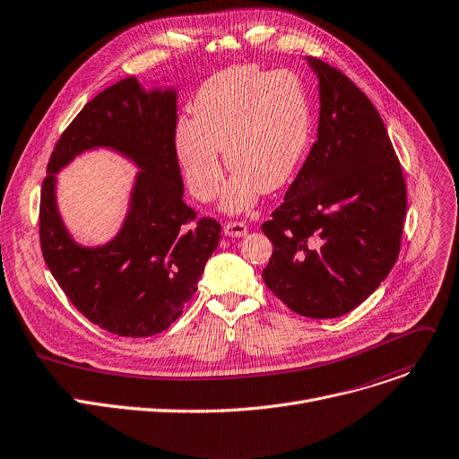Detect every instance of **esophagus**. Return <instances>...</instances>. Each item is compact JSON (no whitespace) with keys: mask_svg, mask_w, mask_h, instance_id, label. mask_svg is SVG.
Instances as JSON below:
<instances>
[{"mask_svg":"<svg viewBox=\"0 0 459 459\" xmlns=\"http://www.w3.org/2000/svg\"><path fill=\"white\" fill-rule=\"evenodd\" d=\"M225 236H232V238H243L247 236V225L241 221H227L223 227Z\"/></svg>","mask_w":459,"mask_h":459,"instance_id":"esophagus-1","label":"esophagus"}]
</instances>
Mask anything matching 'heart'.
I'll return each mask as SVG.
<instances>
[{
	"label": "heart",
	"instance_id": "obj_1",
	"mask_svg": "<svg viewBox=\"0 0 459 459\" xmlns=\"http://www.w3.org/2000/svg\"><path fill=\"white\" fill-rule=\"evenodd\" d=\"M192 117H178L173 149L199 201L218 195L225 164L234 171L223 195L230 212L286 186L310 134V105L291 74L234 66L210 77L194 98Z\"/></svg>",
	"mask_w": 459,
	"mask_h": 459
}]
</instances>
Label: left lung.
<instances>
[{
	"instance_id": "obj_1",
	"label": "left lung",
	"mask_w": 459,
	"mask_h": 459,
	"mask_svg": "<svg viewBox=\"0 0 459 459\" xmlns=\"http://www.w3.org/2000/svg\"><path fill=\"white\" fill-rule=\"evenodd\" d=\"M319 77V129L284 203L262 225L265 286L295 314L332 319L368 299L401 253L406 180L384 121L338 68Z\"/></svg>"
}]
</instances>
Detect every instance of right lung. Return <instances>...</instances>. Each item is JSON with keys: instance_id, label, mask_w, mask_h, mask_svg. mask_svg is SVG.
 <instances>
[{"instance_id": "obj_1", "label": "right lung", "mask_w": 459, "mask_h": 459, "mask_svg": "<svg viewBox=\"0 0 459 459\" xmlns=\"http://www.w3.org/2000/svg\"><path fill=\"white\" fill-rule=\"evenodd\" d=\"M177 94L143 91L126 77L88 101L60 134L40 194L44 260L74 307L100 328L147 338L178 319L197 291L206 260L220 243L221 225L182 201L173 149ZM126 152L143 171L125 229L107 247L86 250L65 232L54 204L52 173L91 146Z\"/></svg>"}]
</instances>
